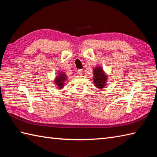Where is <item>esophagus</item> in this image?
<instances>
[{"label":"esophagus","instance_id":"1","mask_svg":"<svg viewBox=\"0 0 157 157\" xmlns=\"http://www.w3.org/2000/svg\"><path fill=\"white\" fill-rule=\"evenodd\" d=\"M78 73L79 75H82V73H83V71L82 69H79L78 71Z\"/></svg>","mask_w":157,"mask_h":157}]
</instances>
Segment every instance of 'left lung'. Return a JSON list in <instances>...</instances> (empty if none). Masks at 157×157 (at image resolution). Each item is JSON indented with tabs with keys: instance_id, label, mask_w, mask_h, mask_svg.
<instances>
[{
	"instance_id": "left-lung-1",
	"label": "left lung",
	"mask_w": 157,
	"mask_h": 157,
	"mask_svg": "<svg viewBox=\"0 0 157 157\" xmlns=\"http://www.w3.org/2000/svg\"><path fill=\"white\" fill-rule=\"evenodd\" d=\"M93 81L95 86L97 88L102 89L105 88L107 82V75L104 71L101 66H96L93 69Z\"/></svg>"
}]
</instances>
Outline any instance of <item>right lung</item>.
<instances>
[{
	"instance_id": "add662e5",
	"label": "right lung",
	"mask_w": 157,
	"mask_h": 157,
	"mask_svg": "<svg viewBox=\"0 0 157 157\" xmlns=\"http://www.w3.org/2000/svg\"><path fill=\"white\" fill-rule=\"evenodd\" d=\"M67 75L65 72L59 71L55 78V84L56 87L59 89H62L64 87L65 79H67Z\"/></svg>"
}]
</instances>
